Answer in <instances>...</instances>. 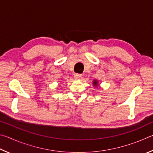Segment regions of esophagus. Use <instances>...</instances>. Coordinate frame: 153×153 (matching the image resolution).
Here are the masks:
<instances>
[{"label":"esophagus","instance_id":"esophagus-1","mask_svg":"<svg viewBox=\"0 0 153 153\" xmlns=\"http://www.w3.org/2000/svg\"><path fill=\"white\" fill-rule=\"evenodd\" d=\"M74 79H81V77H82V74H78V73L74 74Z\"/></svg>","mask_w":153,"mask_h":153}]
</instances>
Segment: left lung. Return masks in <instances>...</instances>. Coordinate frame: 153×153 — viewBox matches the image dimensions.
Here are the masks:
<instances>
[{
    "mask_svg": "<svg viewBox=\"0 0 153 153\" xmlns=\"http://www.w3.org/2000/svg\"><path fill=\"white\" fill-rule=\"evenodd\" d=\"M93 85H94L95 87L97 86V85H98V81H97V80H95V81H93Z\"/></svg>",
    "mask_w": 153,
    "mask_h": 153,
    "instance_id": "obj_1",
    "label": "left lung"
}]
</instances>
